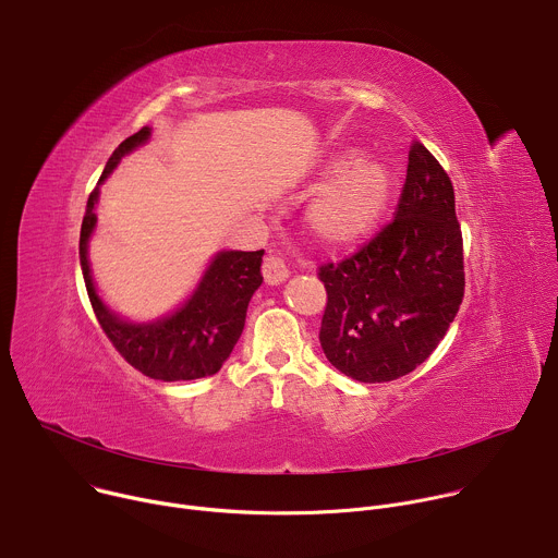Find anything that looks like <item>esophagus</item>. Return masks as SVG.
Listing matches in <instances>:
<instances>
[{"mask_svg":"<svg viewBox=\"0 0 558 558\" xmlns=\"http://www.w3.org/2000/svg\"><path fill=\"white\" fill-rule=\"evenodd\" d=\"M263 276H265V282L274 287V284H282V282L289 278V269H287V265L282 263V258L269 256V258H265V263H263Z\"/></svg>","mask_w":558,"mask_h":558,"instance_id":"1","label":"esophagus"}]
</instances>
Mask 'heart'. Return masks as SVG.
<instances>
[{
    "label": "heart",
    "mask_w": 558,
    "mask_h": 558,
    "mask_svg": "<svg viewBox=\"0 0 558 558\" xmlns=\"http://www.w3.org/2000/svg\"><path fill=\"white\" fill-rule=\"evenodd\" d=\"M329 179L308 201L302 222L311 241L327 252L357 247L379 225L392 179L384 163L355 151H336L317 172Z\"/></svg>",
    "instance_id": "1"
}]
</instances>
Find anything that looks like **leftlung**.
<instances>
[{"label":"left lung","mask_w":558,"mask_h":558,"mask_svg":"<svg viewBox=\"0 0 558 558\" xmlns=\"http://www.w3.org/2000/svg\"><path fill=\"white\" fill-rule=\"evenodd\" d=\"M320 344L347 377L392 381L444 340L463 300V241L452 183L420 141L392 222L355 256L320 267Z\"/></svg>","instance_id":"8db88e82"}]
</instances>
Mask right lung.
Here are the masks:
<instances>
[{
  "label": "right lung",
  "mask_w": 558,
  "mask_h": 558,
  "mask_svg": "<svg viewBox=\"0 0 558 558\" xmlns=\"http://www.w3.org/2000/svg\"><path fill=\"white\" fill-rule=\"evenodd\" d=\"M151 128L145 125L128 136L108 158L106 170L93 190L78 238V263H82L88 298L97 320L114 349L143 375L163 381L201 379L220 371L245 329L247 306L263 284L260 252H218L209 260L194 291L170 313L156 320H128L112 311L99 295L93 280L88 247L97 229V203L101 185L117 170L121 158L145 145Z\"/></svg>",
  "instance_id": "1"
}]
</instances>
